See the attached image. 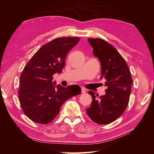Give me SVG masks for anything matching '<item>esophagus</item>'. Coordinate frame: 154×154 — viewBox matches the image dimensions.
Listing matches in <instances>:
<instances>
[{
    "label": "esophagus",
    "instance_id": "34e87169",
    "mask_svg": "<svg viewBox=\"0 0 154 154\" xmlns=\"http://www.w3.org/2000/svg\"><path fill=\"white\" fill-rule=\"evenodd\" d=\"M85 92H86L85 88H83V87H82V94H84V93H85Z\"/></svg>",
    "mask_w": 154,
    "mask_h": 154
}]
</instances>
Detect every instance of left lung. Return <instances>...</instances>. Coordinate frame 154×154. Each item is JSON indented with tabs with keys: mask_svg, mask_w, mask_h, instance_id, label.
Returning a JSON list of instances; mask_svg holds the SVG:
<instances>
[{
	"mask_svg": "<svg viewBox=\"0 0 154 154\" xmlns=\"http://www.w3.org/2000/svg\"><path fill=\"white\" fill-rule=\"evenodd\" d=\"M93 48V54L101 63V77L107 86L104 96L96 99L94 92L91 106L86 110L93 122L106 125L114 122L127 109L131 93L132 79L128 65L114 47L101 38H88Z\"/></svg>",
	"mask_w": 154,
	"mask_h": 154,
	"instance_id": "obj_1",
	"label": "left lung"
}]
</instances>
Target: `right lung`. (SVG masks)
<instances>
[{
  "mask_svg": "<svg viewBox=\"0 0 154 154\" xmlns=\"http://www.w3.org/2000/svg\"><path fill=\"white\" fill-rule=\"evenodd\" d=\"M79 40V37L54 39L37 51L23 69L18 98L24 113L32 122H52L65 101L81 93L78 85L55 86L52 82L54 74L62 72L67 53Z\"/></svg>",
  "mask_w": 154,
  "mask_h": 154,
  "instance_id": "right-lung-1",
  "label": "right lung"
}]
</instances>
